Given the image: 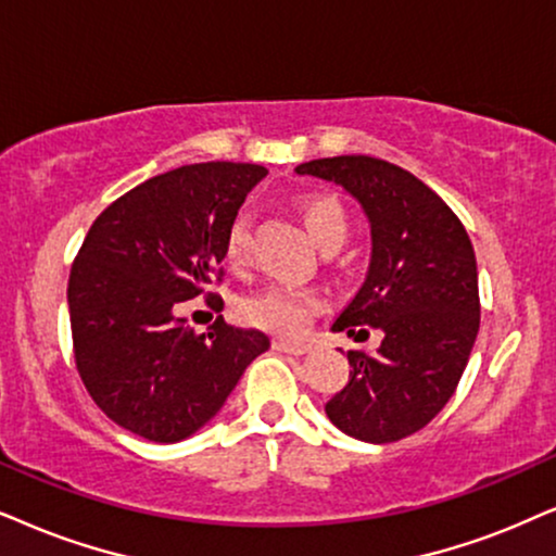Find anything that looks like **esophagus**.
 I'll list each match as a JSON object with an SVG mask.
<instances>
[{"label": "esophagus", "instance_id": "34e87169", "mask_svg": "<svg viewBox=\"0 0 556 556\" xmlns=\"http://www.w3.org/2000/svg\"><path fill=\"white\" fill-rule=\"evenodd\" d=\"M274 349L285 351V354H294L302 356L311 351V343H302V341H285V339H274Z\"/></svg>", "mask_w": 556, "mask_h": 556}]
</instances>
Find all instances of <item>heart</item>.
Masks as SVG:
<instances>
[{"label":"heart","mask_w":556,"mask_h":556,"mask_svg":"<svg viewBox=\"0 0 556 556\" xmlns=\"http://www.w3.org/2000/svg\"><path fill=\"white\" fill-rule=\"evenodd\" d=\"M302 223L318 249L346 238V215L341 205L330 197H307L302 202ZM245 245H249V230L245 220L238 217L228 228L223 254L230 266H241L245 258ZM323 311V298L311 287L298 285H269L264 290L245 294L238 302V315L249 326L264 328L277 336H298L315 320V315Z\"/></svg>","instance_id":"obj_1"}]
</instances>
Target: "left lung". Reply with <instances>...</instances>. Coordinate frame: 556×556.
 <instances>
[{
    "mask_svg": "<svg viewBox=\"0 0 556 556\" xmlns=\"http://www.w3.org/2000/svg\"><path fill=\"white\" fill-rule=\"evenodd\" d=\"M298 174L333 181L369 223L364 282L330 330H382L375 354L349 351V382L326 403L367 444L416 433L454 395L480 330L475 249L446 202L410 172L371 156L315 159Z\"/></svg>",
    "mask_w": 556,
    "mask_h": 556,
    "instance_id": "obj_1",
    "label": "left lung"
}]
</instances>
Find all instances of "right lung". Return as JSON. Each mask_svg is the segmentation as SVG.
<instances>
[{"label":"right lung","mask_w":556,"mask_h":556,"mask_svg":"<svg viewBox=\"0 0 556 556\" xmlns=\"http://www.w3.org/2000/svg\"><path fill=\"white\" fill-rule=\"evenodd\" d=\"M256 164L181 166L115 200L89 228L68 277L76 367L125 431L177 444L213 420L269 349L266 333L215 320L197 336L177 305L210 292Z\"/></svg>","instance_id":"obj_1"}]
</instances>
